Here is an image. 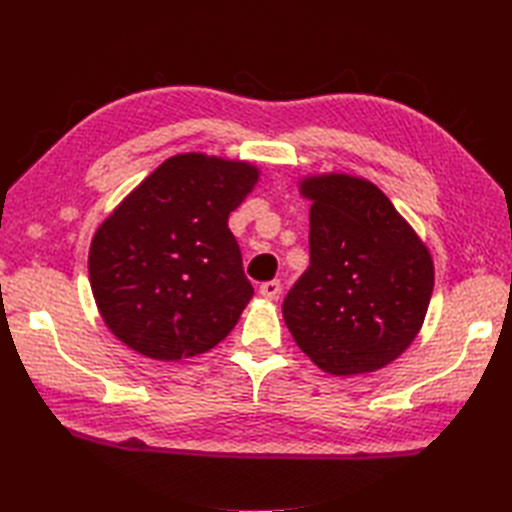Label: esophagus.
I'll list each match as a JSON object with an SVG mask.
<instances>
[{
	"label": "esophagus",
	"mask_w": 512,
	"mask_h": 512,
	"mask_svg": "<svg viewBox=\"0 0 512 512\" xmlns=\"http://www.w3.org/2000/svg\"><path fill=\"white\" fill-rule=\"evenodd\" d=\"M259 292H262V297L264 299H268V301H275L277 297H279V292H281V284L277 279H273V281H264L262 286H259Z\"/></svg>",
	"instance_id": "obj_1"
}]
</instances>
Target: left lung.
Returning a JSON list of instances; mask_svg holds the SVG:
<instances>
[{
	"instance_id": "obj_1",
	"label": "left lung",
	"mask_w": 512,
	"mask_h": 512,
	"mask_svg": "<svg viewBox=\"0 0 512 512\" xmlns=\"http://www.w3.org/2000/svg\"><path fill=\"white\" fill-rule=\"evenodd\" d=\"M310 202V266L284 299V321L332 376L369 374L416 339L433 292V259L387 195L343 171L299 182Z\"/></svg>"
}]
</instances>
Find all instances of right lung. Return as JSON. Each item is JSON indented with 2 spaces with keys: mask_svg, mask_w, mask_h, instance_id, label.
Returning <instances> with one entry per match:
<instances>
[{
  "mask_svg": "<svg viewBox=\"0 0 512 512\" xmlns=\"http://www.w3.org/2000/svg\"><path fill=\"white\" fill-rule=\"evenodd\" d=\"M259 176L248 160L176 154L105 217L88 270L96 308L118 341L180 361L226 339L253 299L228 215Z\"/></svg>",
  "mask_w": 512,
  "mask_h": 512,
  "instance_id": "right-lung-1",
  "label": "right lung"
}]
</instances>
